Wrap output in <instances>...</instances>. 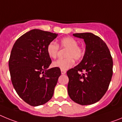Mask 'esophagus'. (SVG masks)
Instances as JSON below:
<instances>
[{"mask_svg": "<svg viewBox=\"0 0 122 122\" xmlns=\"http://www.w3.org/2000/svg\"><path fill=\"white\" fill-rule=\"evenodd\" d=\"M61 74H65L66 73V71H64V70H61Z\"/></svg>", "mask_w": 122, "mask_h": 122, "instance_id": "34e87169", "label": "esophagus"}]
</instances>
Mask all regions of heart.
Here are the masks:
<instances>
[{
	"label": "heart",
	"instance_id": "obj_1",
	"mask_svg": "<svg viewBox=\"0 0 122 122\" xmlns=\"http://www.w3.org/2000/svg\"><path fill=\"white\" fill-rule=\"evenodd\" d=\"M59 45L61 48L67 49L65 54L66 58L54 61L52 63V66L54 67L67 71L74 66L75 62L74 58L76 60H80L83 56L84 51L81 47L78 46V42L71 37H67L62 39ZM58 50V45L55 42H51L47 45L46 52L50 58H55L57 56Z\"/></svg>",
	"mask_w": 122,
	"mask_h": 122
}]
</instances>
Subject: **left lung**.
Here are the masks:
<instances>
[{
  "label": "left lung",
  "instance_id": "8db88e82",
  "mask_svg": "<svg viewBox=\"0 0 122 122\" xmlns=\"http://www.w3.org/2000/svg\"><path fill=\"white\" fill-rule=\"evenodd\" d=\"M73 36L83 39L86 48L81 62L67 72L69 96L80 105L93 104L107 90L113 74L112 56L106 43L98 36L90 32ZM83 71L84 74L79 73Z\"/></svg>",
  "mask_w": 122,
  "mask_h": 122
}]
</instances>
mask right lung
I'll list each match as a JSON object with an SVG mask.
<instances>
[{
	"label": "right lung",
	"instance_id": "1",
	"mask_svg": "<svg viewBox=\"0 0 122 122\" xmlns=\"http://www.w3.org/2000/svg\"><path fill=\"white\" fill-rule=\"evenodd\" d=\"M58 34L32 29L13 45L8 62L12 84L17 94L32 106L44 104L52 98L61 76L60 69H48L51 63L46 52Z\"/></svg>",
	"mask_w": 122,
	"mask_h": 122
}]
</instances>
